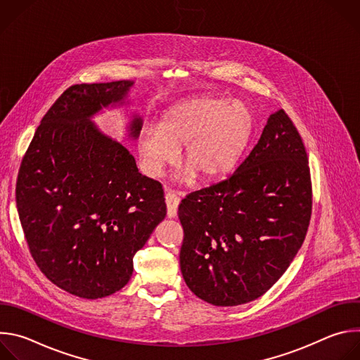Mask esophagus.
Returning a JSON list of instances; mask_svg holds the SVG:
<instances>
[{
  "label": "esophagus",
  "mask_w": 360,
  "mask_h": 360,
  "mask_svg": "<svg viewBox=\"0 0 360 360\" xmlns=\"http://www.w3.org/2000/svg\"><path fill=\"white\" fill-rule=\"evenodd\" d=\"M165 202H167V214L168 218H175L178 215V205H179V198L175 192L168 191L165 193Z\"/></svg>",
  "instance_id": "1"
}]
</instances>
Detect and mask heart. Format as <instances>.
<instances>
[{"instance_id": "b5f03b06", "label": "heart", "mask_w": 360, "mask_h": 360, "mask_svg": "<svg viewBox=\"0 0 360 360\" xmlns=\"http://www.w3.org/2000/svg\"><path fill=\"white\" fill-rule=\"evenodd\" d=\"M253 132V118L240 102L199 96L171 107L158 127H145L136 142L142 171L161 176L178 158L186 164L179 179L193 172L203 181L218 179L238 164Z\"/></svg>"}]
</instances>
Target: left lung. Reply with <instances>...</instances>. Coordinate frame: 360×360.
<instances>
[{
    "mask_svg": "<svg viewBox=\"0 0 360 360\" xmlns=\"http://www.w3.org/2000/svg\"><path fill=\"white\" fill-rule=\"evenodd\" d=\"M311 214L306 150L293 122L279 110L228 179L182 199L179 264L185 283L215 306L258 299L289 268Z\"/></svg>",
    "mask_w": 360,
    "mask_h": 360,
    "instance_id": "8db88e82",
    "label": "left lung"
}]
</instances>
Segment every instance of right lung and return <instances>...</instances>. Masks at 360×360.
<instances>
[{"label": "right lung", "mask_w": 360, "mask_h": 360, "mask_svg": "<svg viewBox=\"0 0 360 360\" xmlns=\"http://www.w3.org/2000/svg\"><path fill=\"white\" fill-rule=\"evenodd\" d=\"M134 81L70 86L44 115L21 162L17 210L41 272L71 295L110 296L132 276L134 255L167 215L162 186L92 121L129 107ZM134 111L127 136L138 139Z\"/></svg>", "instance_id": "add662e5"}]
</instances>
